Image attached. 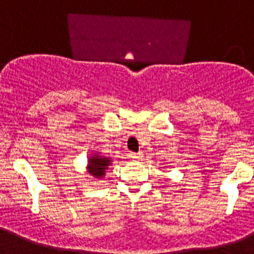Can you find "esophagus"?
Returning a JSON list of instances; mask_svg holds the SVG:
<instances>
[{"label":"esophagus","mask_w":254,"mask_h":254,"mask_svg":"<svg viewBox=\"0 0 254 254\" xmlns=\"http://www.w3.org/2000/svg\"><path fill=\"white\" fill-rule=\"evenodd\" d=\"M142 158H143L142 152H131V154H129V159H132V160L140 161Z\"/></svg>","instance_id":"34e87169"}]
</instances>
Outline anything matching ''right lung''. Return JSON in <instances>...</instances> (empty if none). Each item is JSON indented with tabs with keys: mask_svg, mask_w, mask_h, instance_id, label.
Segmentation results:
<instances>
[{
	"mask_svg": "<svg viewBox=\"0 0 254 254\" xmlns=\"http://www.w3.org/2000/svg\"><path fill=\"white\" fill-rule=\"evenodd\" d=\"M111 158H105V156H99L98 154H94L87 161V169H89V173L91 176L99 179L105 176V170L111 165Z\"/></svg>",
	"mask_w": 254,
	"mask_h": 254,
	"instance_id": "1",
	"label": "right lung"
}]
</instances>
